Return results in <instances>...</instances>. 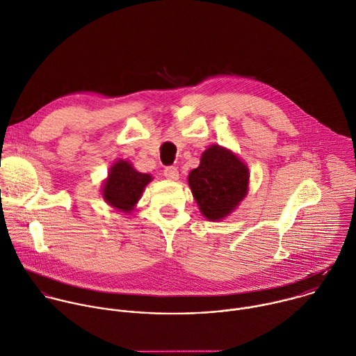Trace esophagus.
Returning a JSON list of instances; mask_svg holds the SVG:
<instances>
[{"mask_svg": "<svg viewBox=\"0 0 356 356\" xmlns=\"http://www.w3.org/2000/svg\"><path fill=\"white\" fill-rule=\"evenodd\" d=\"M164 177L167 179H170V181H177L179 178V172H178V170L175 167H167L164 170Z\"/></svg>", "mask_w": 356, "mask_h": 356, "instance_id": "34e87169", "label": "esophagus"}]
</instances>
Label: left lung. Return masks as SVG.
<instances>
[{
    "instance_id": "1",
    "label": "left lung",
    "mask_w": 356,
    "mask_h": 356,
    "mask_svg": "<svg viewBox=\"0 0 356 356\" xmlns=\"http://www.w3.org/2000/svg\"><path fill=\"white\" fill-rule=\"evenodd\" d=\"M249 168L232 150L209 146L188 184L199 210L209 221H221L236 210L249 191Z\"/></svg>"
}]
</instances>
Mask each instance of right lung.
Instances as JSON below:
<instances>
[{"mask_svg":"<svg viewBox=\"0 0 356 356\" xmlns=\"http://www.w3.org/2000/svg\"><path fill=\"white\" fill-rule=\"evenodd\" d=\"M153 181L150 174L139 172L132 163L118 159L110 167L107 178L103 181L102 196L113 209L131 214L149 182Z\"/></svg>","mask_w":356,"mask_h":356,"instance_id":"obj_1","label":"right lung"}]
</instances>
